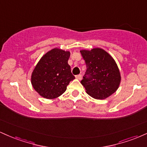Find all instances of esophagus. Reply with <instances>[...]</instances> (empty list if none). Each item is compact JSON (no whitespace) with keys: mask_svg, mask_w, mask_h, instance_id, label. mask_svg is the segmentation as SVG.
Masks as SVG:
<instances>
[{"mask_svg":"<svg viewBox=\"0 0 147 147\" xmlns=\"http://www.w3.org/2000/svg\"><path fill=\"white\" fill-rule=\"evenodd\" d=\"M75 77H76V79H79V80H81V79H82V75H76Z\"/></svg>","mask_w":147,"mask_h":147,"instance_id":"34e87169","label":"esophagus"}]
</instances>
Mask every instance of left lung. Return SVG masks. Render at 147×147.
Returning <instances> with one entry per match:
<instances>
[{
	"mask_svg": "<svg viewBox=\"0 0 147 147\" xmlns=\"http://www.w3.org/2000/svg\"><path fill=\"white\" fill-rule=\"evenodd\" d=\"M80 52L87 68L81 83L87 93L98 99H106L114 93L119 87L121 77L113 57L101 48Z\"/></svg>",
	"mask_w": 147,
	"mask_h": 147,
	"instance_id": "1",
	"label": "left lung"
}]
</instances>
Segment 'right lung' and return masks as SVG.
<instances>
[{
	"label": "right lung",
	"mask_w": 147,
	"mask_h": 147,
	"mask_svg": "<svg viewBox=\"0 0 147 147\" xmlns=\"http://www.w3.org/2000/svg\"><path fill=\"white\" fill-rule=\"evenodd\" d=\"M70 52L55 48L41 59L32 74L34 90L46 99H55L63 93L75 79L68 61Z\"/></svg>",
	"instance_id": "obj_1"
}]
</instances>
